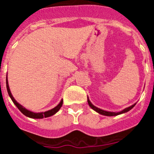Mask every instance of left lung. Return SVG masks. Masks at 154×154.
Masks as SVG:
<instances>
[{
  "label": "left lung",
  "mask_w": 154,
  "mask_h": 154,
  "mask_svg": "<svg viewBox=\"0 0 154 154\" xmlns=\"http://www.w3.org/2000/svg\"><path fill=\"white\" fill-rule=\"evenodd\" d=\"M87 99H88V100H87V102H88V104H89V106L92 109L95 110V111H96V112H98V113L101 114V115H103V116H118V115H120V114H123V113H125V112H129V111H130V109H132L133 107L135 106V105L137 104V103H134V104L132 105V106H130L127 107V108H125L124 109H123L122 111H120V112H110V111H106V110H103V109H102L98 108V107L95 106H94V105L91 103L90 100H89V97H87Z\"/></svg>",
  "instance_id": "8db88e82"
}]
</instances>
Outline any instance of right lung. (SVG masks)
I'll return each instance as SVG.
<instances>
[{"label": "right lung", "instance_id": "add662e5", "mask_svg": "<svg viewBox=\"0 0 154 154\" xmlns=\"http://www.w3.org/2000/svg\"><path fill=\"white\" fill-rule=\"evenodd\" d=\"M6 85H7V90H8V95H9L10 98L11 99L14 104L17 107V109H18L20 110V111H21L24 116H28V117L29 118H32V119H43V118H47V117H49V116H51L55 115V114L58 112V110L60 109V108L62 106V103H63V99H62V100L60 101V103H58L55 108L51 109L48 110V111H45V112H32V111H31V110L27 109L25 107L23 106L22 105H21L19 103H17V102L15 100V99L14 98V96H12V94L10 90V88H9V85H8V76H7V79H6Z\"/></svg>", "mask_w": 154, "mask_h": 154}]
</instances>
